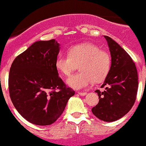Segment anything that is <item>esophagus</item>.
<instances>
[{
  "mask_svg": "<svg viewBox=\"0 0 146 146\" xmlns=\"http://www.w3.org/2000/svg\"><path fill=\"white\" fill-rule=\"evenodd\" d=\"M86 92H78V94H79L80 96H85L86 94Z\"/></svg>",
  "mask_w": 146,
  "mask_h": 146,
  "instance_id": "esophagus-1",
  "label": "esophagus"
}]
</instances>
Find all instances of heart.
<instances>
[{
	"label": "heart",
	"mask_w": 146,
	"mask_h": 146,
	"mask_svg": "<svg viewBox=\"0 0 146 146\" xmlns=\"http://www.w3.org/2000/svg\"><path fill=\"white\" fill-rule=\"evenodd\" d=\"M67 55L60 54L55 67L62 75L69 76L79 66L81 72L67 79V84L75 89H82L91 84L104 80L110 72L111 57L106 51L90 42L70 47Z\"/></svg>",
	"instance_id": "obj_1"
}]
</instances>
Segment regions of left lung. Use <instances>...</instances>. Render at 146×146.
Instances as JSON below:
<instances>
[{
  "label": "left lung",
  "mask_w": 146,
  "mask_h": 146,
  "mask_svg": "<svg viewBox=\"0 0 146 146\" xmlns=\"http://www.w3.org/2000/svg\"><path fill=\"white\" fill-rule=\"evenodd\" d=\"M104 37L111 53V67L102 85L105 90L95 91L99 102L92 111L100 120L112 122L125 116L133 106L138 86V72L129 54L111 37Z\"/></svg>",
  "instance_id": "1"
}]
</instances>
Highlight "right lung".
Segmentation results:
<instances>
[{
	"instance_id": "obj_1",
	"label": "right lung",
	"mask_w": 146,
	"mask_h": 146,
	"mask_svg": "<svg viewBox=\"0 0 146 146\" xmlns=\"http://www.w3.org/2000/svg\"><path fill=\"white\" fill-rule=\"evenodd\" d=\"M60 44L37 41L13 62L8 77L13 104L27 121L51 125L57 120L75 92L59 76L55 61Z\"/></svg>"
}]
</instances>
